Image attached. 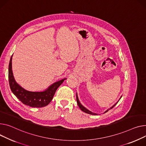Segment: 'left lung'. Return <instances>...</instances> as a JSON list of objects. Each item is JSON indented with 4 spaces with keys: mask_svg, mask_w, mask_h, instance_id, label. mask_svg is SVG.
Listing matches in <instances>:
<instances>
[{
    "mask_svg": "<svg viewBox=\"0 0 146 146\" xmlns=\"http://www.w3.org/2000/svg\"><path fill=\"white\" fill-rule=\"evenodd\" d=\"M121 98H120V99H121ZM76 100H77V104H78V106H79V107L80 108V109H81V110H82L83 111H84V112H85V113H88V114H92V115H97V114H96V113H92V112H91L90 111H89V110H87V109H86L84 107H83L81 104H80V103L79 102V99H78V97H77V94H76ZM116 103V104H117ZM116 104H115L114 106H113L111 108H110V109H113L114 107L116 105ZM109 110H107L106 111H105L104 113H106V112H107Z\"/></svg>",
    "mask_w": 146,
    "mask_h": 146,
    "instance_id": "1",
    "label": "left lung"
}]
</instances>
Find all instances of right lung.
Masks as SVG:
<instances>
[{"mask_svg": "<svg viewBox=\"0 0 146 146\" xmlns=\"http://www.w3.org/2000/svg\"><path fill=\"white\" fill-rule=\"evenodd\" d=\"M12 56L9 65L8 77L10 87L17 98L24 104L32 108H43L49 104L53 99L57 89L62 84L65 79L53 83L46 90L42 92H32L26 90L19 86L14 79L12 70Z\"/></svg>", "mask_w": 146, "mask_h": 146, "instance_id": "right-lung-1", "label": "right lung"}]
</instances>
